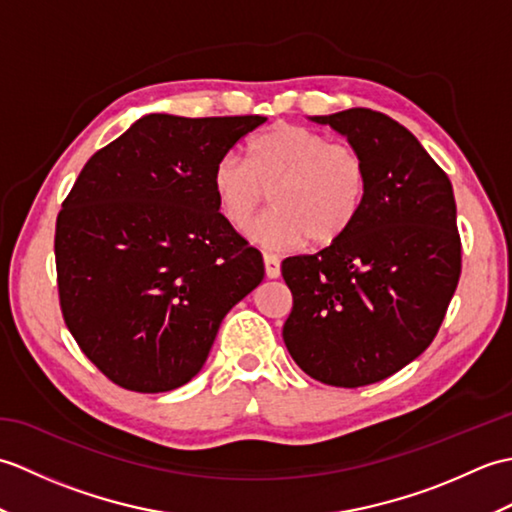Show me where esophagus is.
Listing matches in <instances>:
<instances>
[{
	"mask_svg": "<svg viewBox=\"0 0 512 512\" xmlns=\"http://www.w3.org/2000/svg\"><path fill=\"white\" fill-rule=\"evenodd\" d=\"M264 268H266V277L277 279L281 275V262L270 253H264Z\"/></svg>",
	"mask_w": 512,
	"mask_h": 512,
	"instance_id": "esophagus-1",
	"label": "esophagus"
}]
</instances>
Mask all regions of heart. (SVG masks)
Here are the masks:
<instances>
[{"label": "heart", "instance_id": "heart-1", "mask_svg": "<svg viewBox=\"0 0 512 512\" xmlns=\"http://www.w3.org/2000/svg\"><path fill=\"white\" fill-rule=\"evenodd\" d=\"M211 184L228 224L246 226L268 200L275 209L248 228L268 250L330 246L350 231L367 198V162L350 143L281 123L248 140L246 160L224 154Z\"/></svg>", "mask_w": 512, "mask_h": 512}]
</instances>
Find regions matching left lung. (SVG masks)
<instances>
[{
  "instance_id": "left-lung-1",
  "label": "left lung",
  "mask_w": 512,
  "mask_h": 512,
  "mask_svg": "<svg viewBox=\"0 0 512 512\" xmlns=\"http://www.w3.org/2000/svg\"><path fill=\"white\" fill-rule=\"evenodd\" d=\"M312 121L361 151L369 184L339 242L281 264L292 292L284 343L314 380L363 387L396 374L436 339L462 270L453 187L394 118L352 107Z\"/></svg>"
}]
</instances>
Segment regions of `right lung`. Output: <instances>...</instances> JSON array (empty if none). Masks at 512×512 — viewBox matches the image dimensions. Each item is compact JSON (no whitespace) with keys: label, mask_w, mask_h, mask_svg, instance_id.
Masks as SVG:
<instances>
[{"label":"right lung","mask_w":512,"mask_h":512,"mask_svg":"<svg viewBox=\"0 0 512 512\" xmlns=\"http://www.w3.org/2000/svg\"><path fill=\"white\" fill-rule=\"evenodd\" d=\"M266 116L149 114L85 162L54 231L63 321L118 387L160 394L200 372L264 259L217 206L211 173Z\"/></svg>","instance_id":"right-lung-1"}]
</instances>
